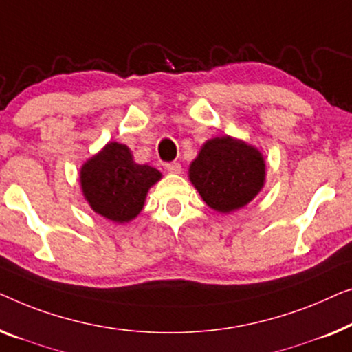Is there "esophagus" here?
I'll list each match as a JSON object with an SVG mask.
<instances>
[{"mask_svg": "<svg viewBox=\"0 0 352 352\" xmlns=\"http://www.w3.org/2000/svg\"><path fill=\"white\" fill-rule=\"evenodd\" d=\"M166 170L169 174H182V166L178 162H169V164H166Z\"/></svg>", "mask_w": 352, "mask_h": 352, "instance_id": "1", "label": "esophagus"}]
</instances>
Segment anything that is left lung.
<instances>
[{
    "label": "left lung",
    "instance_id": "left-lung-1",
    "mask_svg": "<svg viewBox=\"0 0 352 352\" xmlns=\"http://www.w3.org/2000/svg\"><path fill=\"white\" fill-rule=\"evenodd\" d=\"M188 177L210 209L230 214L249 204L265 186V157L239 138L215 137L202 145Z\"/></svg>",
    "mask_w": 352,
    "mask_h": 352
}]
</instances>
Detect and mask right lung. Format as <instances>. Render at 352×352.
I'll return each instance as SVG.
<instances>
[{"instance_id": "right-lung-1", "label": "right lung", "mask_w": 352, "mask_h": 352, "mask_svg": "<svg viewBox=\"0 0 352 352\" xmlns=\"http://www.w3.org/2000/svg\"><path fill=\"white\" fill-rule=\"evenodd\" d=\"M161 177L155 167L137 164L131 148L118 142H108L79 170L84 199L96 214L115 223H127L140 214L148 191Z\"/></svg>"}]
</instances>
